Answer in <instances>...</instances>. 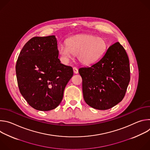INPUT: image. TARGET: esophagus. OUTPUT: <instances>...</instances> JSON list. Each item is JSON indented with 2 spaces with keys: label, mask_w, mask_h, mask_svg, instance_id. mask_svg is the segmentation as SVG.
<instances>
[{
  "label": "esophagus",
  "mask_w": 150,
  "mask_h": 150,
  "mask_svg": "<svg viewBox=\"0 0 150 150\" xmlns=\"http://www.w3.org/2000/svg\"><path fill=\"white\" fill-rule=\"evenodd\" d=\"M73 70H74V74H77L78 73V69H77V68H76V67H74V68H73Z\"/></svg>",
  "instance_id": "obj_1"
}]
</instances>
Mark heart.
<instances>
[{"label": "heart", "instance_id": "b5f03b06", "mask_svg": "<svg viewBox=\"0 0 150 150\" xmlns=\"http://www.w3.org/2000/svg\"><path fill=\"white\" fill-rule=\"evenodd\" d=\"M66 45L58 47L59 54L65 60L72 54L77 55L79 62L83 65H91L97 62L105 52V41L91 34H82L69 37Z\"/></svg>", "mask_w": 150, "mask_h": 150}]
</instances>
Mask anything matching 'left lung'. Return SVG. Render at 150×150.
Segmentation results:
<instances>
[{
	"label": "left lung",
	"instance_id": "8db88e82",
	"mask_svg": "<svg viewBox=\"0 0 150 150\" xmlns=\"http://www.w3.org/2000/svg\"><path fill=\"white\" fill-rule=\"evenodd\" d=\"M79 73L85 101L94 109L108 110L125 97L130 81L129 58L123 47L116 42L100 60L90 67L79 68Z\"/></svg>",
	"mask_w": 150,
	"mask_h": 150
}]
</instances>
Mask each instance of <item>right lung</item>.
Wrapping results in <instances>:
<instances>
[{
	"mask_svg": "<svg viewBox=\"0 0 150 150\" xmlns=\"http://www.w3.org/2000/svg\"><path fill=\"white\" fill-rule=\"evenodd\" d=\"M58 56L55 35L32 38L19 54L16 64L19 90L29 105L37 110L57 108L73 76L72 68L62 64Z\"/></svg>",
	"mask_w": 150,
	"mask_h": 150,
	"instance_id": "add662e5",
	"label": "right lung"
}]
</instances>
